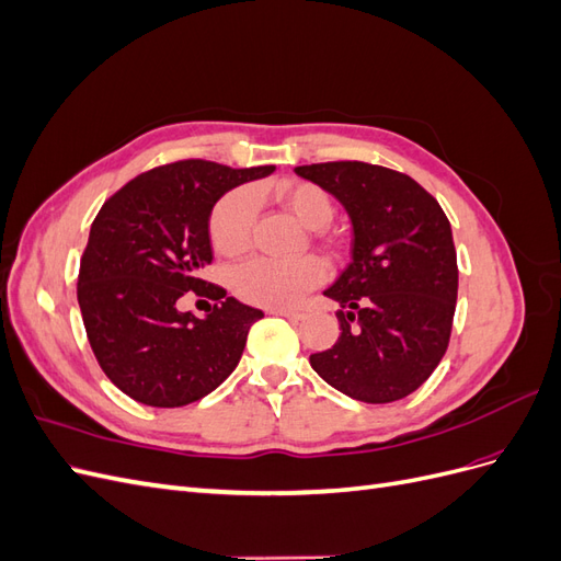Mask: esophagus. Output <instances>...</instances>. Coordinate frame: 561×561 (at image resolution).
<instances>
[{
	"instance_id": "1",
	"label": "esophagus",
	"mask_w": 561,
	"mask_h": 561,
	"mask_svg": "<svg viewBox=\"0 0 561 561\" xmlns=\"http://www.w3.org/2000/svg\"><path fill=\"white\" fill-rule=\"evenodd\" d=\"M268 313L283 316V318H287V320H295V322L304 318V313H301V311H293V309H268Z\"/></svg>"
}]
</instances>
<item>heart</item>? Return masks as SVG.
I'll return each mask as SVG.
<instances>
[{"label":"heart","instance_id":"obj_1","mask_svg":"<svg viewBox=\"0 0 561 561\" xmlns=\"http://www.w3.org/2000/svg\"><path fill=\"white\" fill-rule=\"evenodd\" d=\"M274 196L301 225L313 229L325 225L332 215L330 196L311 182H278ZM254 215H257V198L250 190H233L219 198L208 227L213 248L225 257L241 254L250 245ZM322 278H325V266L318 257H254L231 271V287L250 304L283 309L297 304Z\"/></svg>","mask_w":561,"mask_h":561}]
</instances>
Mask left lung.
Returning a JSON list of instances; mask_svg holds the SVG:
<instances>
[{"label":"left lung","mask_w":561,"mask_h":561,"mask_svg":"<svg viewBox=\"0 0 561 561\" xmlns=\"http://www.w3.org/2000/svg\"><path fill=\"white\" fill-rule=\"evenodd\" d=\"M342 203L351 262L328 287L342 334L311 367L344 396L383 404L426 381L449 344L458 268L449 219L410 175L363 161L297 165Z\"/></svg>","instance_id":"8db88e82"}]
</instances>
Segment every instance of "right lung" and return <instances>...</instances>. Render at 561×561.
<instances>
[{
  "label": "right lung",
  "mask_w": 561,
  "mask_h": 561,
  "mask_svg": "<svg viewBox=\"0 0 561 561\" xmlns=\"http://www.w3.org/2000/svg\"><path fill=\"white\" fill-rule=\"evenodd\" d=\"M274 171L178 161L130 180L100 208L77 299L100 367L128 398L149 407L190 404L239 365L248 330L264 313L217 285L206 291L220 301L203 319L180 312L176 299L206 286L201 271L213 262L215 203Z\"/></svg>",
  "instance_id": "1"
}]
</instances>
